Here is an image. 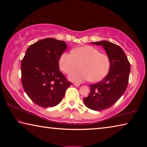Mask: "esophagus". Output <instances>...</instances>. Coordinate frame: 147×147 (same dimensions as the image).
Wrapping results in <instances>:
<instances>
[{
    "instance_id": "34e87169",
    "label": "esophagus",
    "mask_w": 147,
    "mask_h": 147,
    "mask_svg": "<svg viewBox=\"0 0 147 147\" xmlns=\"http://www.w3.org/2000/svg\"><path fill=\"white\" fill-rule=\"evenodd\" d=\"M73 84H74V86H76V87H78L80 86V84L78 83V82H74Z\"/></svg>"
}]
</instances>
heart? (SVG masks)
Returning a JSON list of instances; mask_svg holds the SVG:
<instances>
[{
	"instance_id": "1",
	"label": "heart",
	"mask_w": 147,
	"mask_h": 147,
	"mask_svg": "<svg viewBox=\"0 0 147 147\" xmlns=\"http://www.w3.org/2000/svg\"><path fill=\"white\" fill-rule=\"evenodd\" d=\"M81 65L82 69L72 71ZM61 70L66 74L70 73L71 80L82 82L90 80L93 82L105 78L110 69V59L105 53H100L95 47L86 45L74 49L72 54L63 53L59 59Z\"/></svg>"
}]
</instances>
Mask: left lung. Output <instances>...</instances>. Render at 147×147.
Segmentation results:
<instances>
[{
    "mask_svg": "<svg viewBox=\"0 0 147 147\" xmlns=\"http://www.w3.org/2000/svg\"><path fill=\"white\" fill-rule=\"evenodd\" d=\"M103 46L110 59L109 73L102 80L91 84L90 93L84 98L88 108L101 111L112 106L125 92L128 86L130 63L120 47L108 41L91 42Z\"/></svg>",
    "mask_w": 147,
    "mask_h": 147,
    "instance_id": "obj_1",
    "label": "left lung"
}]
</instances>
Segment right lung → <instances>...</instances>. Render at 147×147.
Returning <instances> with one entry per match:
<instances>
[{"instance_id":"add662e5","label":"right lung","mask_w":147,"mask_h":147,"mask_svg":"<svg viewBox=\"0 0 147 147\" xmlns=\"http://www.w3.org/2000/svg\"><path fill=\"white\" fill-rule=\"evenodd\" d=\"M66 48L63 41L43 39L31 45L22 59V85L29 98L39 106L58 105L71 85L59 69V58Z\"/></svg>"}]
</instances>
